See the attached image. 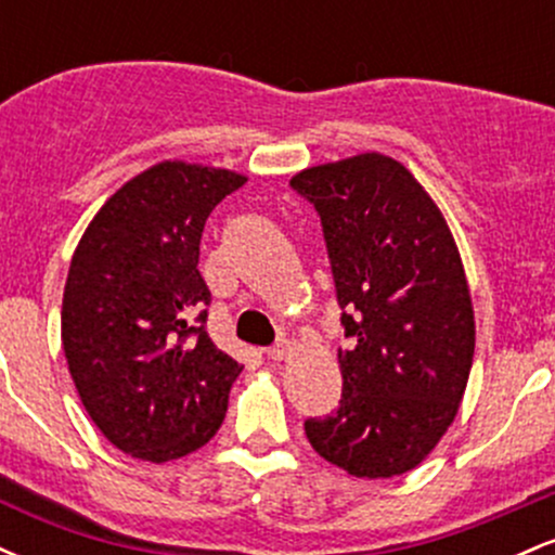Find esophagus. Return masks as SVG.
Masks as SVG:
<instances>
[{"label":"esophagus","mask_w":555,"mask_h":555,"mask_svg":"<svg viewBox=\"0 0 555 555\" xmlns=\"http://www.w3.org/2000/svg\"><path fill=\"white\" fill-rule=\"evenodd\" d=\"M292 352H295V347H292V341H286V339L276 341L273 347L266 349L269 360H286V358H292Z\"/></svg>","instance_id":"esophagus-1"}]
</instances>
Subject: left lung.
I'll list each match as a JSON object with an SVG mask.
<instances>
[{
    "mask_svg": "<svg viewBox=\"0 0 555 555\" xmlns=\"http://www.w3.org/2000/svg\"><path fill=\"white\" fill-rule=\"evenodd\" d=\"M321 216L344 336L341 399L305 420L323 460L354 477L415 469L460 412L475 310L454 234L412 171L360 154L289 180Z\"/></svg>",
    "mask_w": 555,
    "mask_h": 555,
    "instance_id": "8db88e82",
    "label": "left lung"
}]
</instances>
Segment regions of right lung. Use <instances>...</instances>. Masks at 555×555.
Instances as JSON below:
<instances>
[{
	"label": "right lung",
	"instance_id": "add662e5",
	"mask_svg": "<svg viewBox=\"0 0 555 555\" xmlns=\"http://www.w3.org/2000/svg\"><path fill=\"white\" fill-rule=\"evenodd\" d=\"M245 175L162 162L114 193L75 247L62 347L82 406L125 454L164 464L221 428L242 365L211 341L203 227Z\"/></svg>",
	"mask_w": 555,
	"mask_h": 555
}]
</instances>
